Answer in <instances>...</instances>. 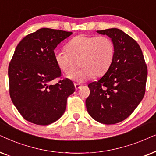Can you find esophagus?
Wrapping results in <instances>:
<instances>
[{"label":"esophagus","mask_w":156,"mask_h":156,"mask_svg":"<svg viewBox=\"0 0 156 156\" xmlns=\"http://www.w3.org/2000/svg\"><path fill=\"white\" fill-rule=\"evenodd\" d=\"M74 86H75V88H76V90H78V89H80V88H81V86L78 83H75Z\"/></svg>","instance_id":"obj_1"}]
</instances>
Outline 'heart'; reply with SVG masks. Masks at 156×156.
Segmentation results:
<instances>
[{
	"mask_svg": "<svg viewBox=\"0 0 156 156\" xmlns=\"http://www.w3.org/2000/svg\"><path fill=\"white\" fill-rule=\"evenodd\" d=\"M66 50L55 52V63L66 75L71 74L79 63L81 68L70 76V79L78 83L105 73L114 57L113 42L105 36L79 35L67 43Z\"/></svg>",
	"mask_w": 156,
	"mask_h": 156,
	"instance_id": "b5f03b06",
	"label": "heart"
}]
</instances>
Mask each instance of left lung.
I'll use <instances>...</instances> for the list:
<instances>
[{"label": "left lung", "mask_w": 156, "mask_h": 156, "mask_svg": "<svg viewBox=\"0 0 156 156\" xmlns=\"http://www.w3.org/2000/svg\"><path fill=\"white\" fill-rule=\"evenodd\" d=\"M114 44L111 67L101 79L88 85L89 115L99 123H120L131 115L146 92L148 69L138 43L118 28L97 30Z\"/></svg>", "instance_id": "8db88e82"}]
</instances>
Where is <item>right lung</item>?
I'll use <instances>...</instances> for the list:
<instances>
[{
  "mask_svg": "<svg viewBox=\"0 0 156 156\" xmlns=\"http://www.w3.org/2000/svg\"><path fill=\"white\" fill-rule=\"evenodd\" d=\"M72 33L41 28L16 47L8 67L10 96L23 118L30 123L46 126L58 120L66 111L68 97L76 90L68 78L51 84L61 76L54 50Z\"/></svg>",
  "mask_w": 156,
  "mask_h": 156,
  "instance_id": "obj_1",
  "label": "right lung"
}]
</instances>
